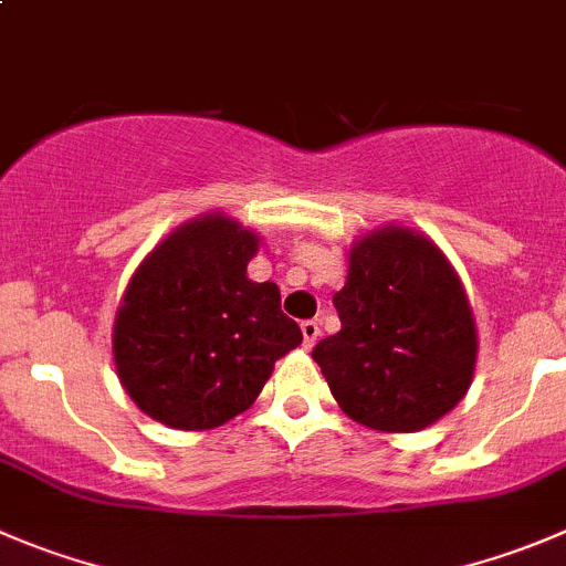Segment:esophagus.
<instances>
[{"label":"esophagus","instance_id":"34e87169","mask_svg":"<svg viewBox=\"0 0 566 566\" xmlns=\"http://www.w3.org/2000/svg\"><path fill=\"white\" fill-rule=\"evenodd\" d=\"M303 338H305V347H314L316 338H319V322L305 319L303 322Z\"/></svg>","mask_w":566,"mask_h":566}]
</instances>
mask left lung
I'll use <instances>...</instances> for the list:
<instances>
[{"label":"left lung","mask_w":566,"mask_h":566,"mask_svg":"<svg viewBox=\"0 0 566 566\" xmlns=\"http://www.w3.org/2000/svg\"><path fill=\"white\" fill-rule=\"evenodd\" d=\"M333 305L342 331L311 355L349 419L413 433L459 406L478 333L459 274L433 241L391 224L358 239Z\"/></svg>","instance_id":"left-lung-1"}]
</instances>
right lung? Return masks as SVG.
Here are the masks:
<instances>
[{
  "label": "right lung",
  "mask_w": 566,
  "mask_h": 566,
  "mask_svg": "<svg viewBox=\"0 0 566 566\" xmlns=\"http://www.w3.org/2000/svg\"><path fill=\"white\" fill-rule=\"evenodd\" d=\"M258 235L222 213L166 235L130 277L113 325V360L144 413L211 430L247 411L274 360L303 342L280 289L247 277Z\"/></svg>",
  "instance_id": "add662e5"
}]
</instances>
